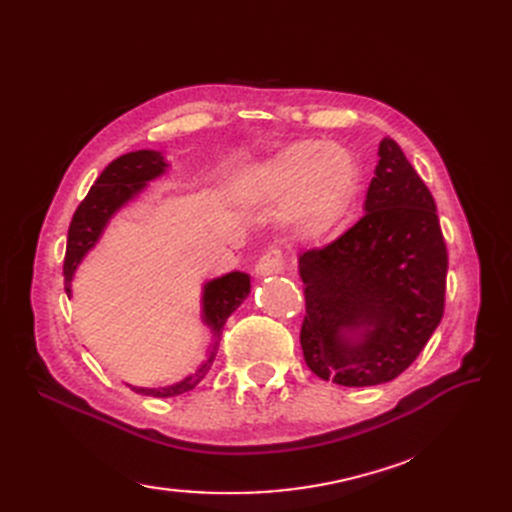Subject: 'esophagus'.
<instances>
[{
    "label": "esophagus",
    "mask_w": 512,
    "mask_h": 512,
    "mask_svg": "<svg viewBox=\"0 0 512 512\" xmlns=\"http://www.w3.org/2000/svg\"><path fill=\"white\" fill-rule=\"evenodd\" d=\"M256 275L258 277H267V275H277L284 271V256L277 250H269L267 254H262L260 260L256 262Z\"/></svg>",
    "instance_id": "34e87169"
}]
</instances>
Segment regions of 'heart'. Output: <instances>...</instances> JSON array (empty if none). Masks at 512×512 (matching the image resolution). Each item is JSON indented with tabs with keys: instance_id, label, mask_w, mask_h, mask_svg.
<instances>
[{
	"instance_id": "heart-1",
	"label": "heart",
	"mask_w": 512,
	"mask_h": 512,
	"mask_svg": "<svg viewBox=\"0 0 512 512\" xmlns=\"http://www.w3.org/2000/svg\"><path fill=\"white\" fill-rule=\"evenodd\" d=\"M359 181L350 151L335 143L299 141L258 162L243 179L256 205L282 207V222L297 239L329 232L350 205Z\"/></svg>"
}]
</instances>
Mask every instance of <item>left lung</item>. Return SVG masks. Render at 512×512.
<instances>
[{
	"label": "left lung",
	"mask_w": 512,
	"mask_h": 512,
	"mask_svg": "<svg viewBox=\"0 0 512 512\" xmlns=\"http://www.w3.org/2000/svg\"><path fill=\"white\" fill-rule=\"evenodd\" d=\"M363 218L299 256L307 367L342 386H374L408 369L444 312L446 245L436 203L404 151L384 136Z\"/></svg>",
	"instance_id": "left-lung-1"
}]
</instances>
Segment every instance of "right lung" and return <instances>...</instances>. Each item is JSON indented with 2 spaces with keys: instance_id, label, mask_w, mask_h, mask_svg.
<instances>
[{
  "instance_id": "obj_1",
  "label": "right lung",
  "mask_w": 512,
  "mask_h": 512,
  "mask_svg": "<svg viewBox=\"0 0 512 512\" xmlns=\"http://www.w3.org/2000/svg\"><path fill=\"white\" fill-rule=\"evenodd\" d=\"M168 162L162 151L153 149H138L130 151L108 164L102 175L91 185L89 194L85 196L79 209L74 211V218L68 228V245H66V260H64V286L68 299L72 297V280L76 269L81 267L85 256L94 250L102 239L106 226L111 224L115 215L128 207L130 203L141 196L151 181L166 175ZM250 275L245 271H230L220 277H213L203 284V297H200V320L211 333V348L205 356V361L196 367L194 374L181 378L175 384L158 386H134L128 384L134 393L149 395V397H175L181 393L192 391L194 386L207 376L211 369L215 354H218L220 335L228 316L250 297Z\"/></svg>"
}]
</instances>
